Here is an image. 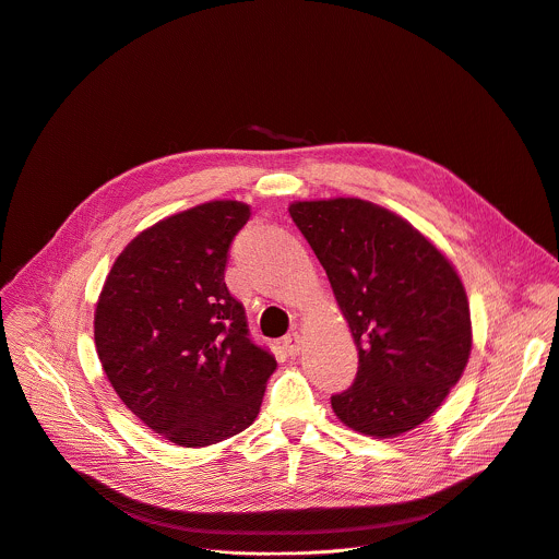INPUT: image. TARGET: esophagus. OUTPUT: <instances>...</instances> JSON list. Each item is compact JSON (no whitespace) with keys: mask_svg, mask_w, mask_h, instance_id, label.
<instances>
[{"mask_svg":"<svg viewBox=\"0 0 559 559\" xmlns=\"http://www.w3.org/2000/svg\"><path fill=\"white\" fill-rule=\"evenodd\" d=\"M283 347H285V352H287L289 356H296V354H300V349H302V336H300L298 332H292V334H287V336L283 338Z\"/></svg>","mask_w":559,"mask_h":559,"instance_id":"1","label":"esophagus"}]
</instances>
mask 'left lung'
Wrapping results in <instances>:
<instances>
[{"label":"left lung","instance_id":"left-lung-1","mask_svg":"<svg viewBox=\"0 0 559 559\" xmlns=\"http://www.w3.org/2000/svg\"><path fill=\"white\" fill-rule=\"evenodd\" d=\"M289 216L325 267L358 347L352 386L332 395L334 414L376 438L418 427L471 354L453 265L414 225L369 201H298Z\"/></svg>","mask_w":559,"mask_h":559}]
</instances>
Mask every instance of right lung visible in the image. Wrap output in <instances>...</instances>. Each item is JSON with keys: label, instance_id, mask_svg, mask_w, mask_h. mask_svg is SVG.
<instances>
[{"label": "right lung", "instance_id": "1", "mask_svg": "<svg viewBox=\"0 0 559 559\" xmlns=\"http://www.w3.org/2000/svg\"><path fill=\"white\" fill-rule=\"evenodd\" d=\"M248 221L238 201L158 221L119 254L97 302L95 343L110 384L143 425L181 447L248 429L276 369L225 285L229 246Z\"/></svg>", "mask_w": 559, "mask_h": 559}]
</instances>
